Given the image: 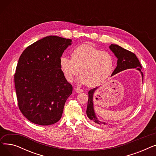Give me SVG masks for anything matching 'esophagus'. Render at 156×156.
Returning a JSON list of instances; mask_svg holds the SVG:
<instances>
[{
    "label": "esophagus",
    "instance_id": "esophagus-1",
    "mask_svg": "<svg viewBox=\"0 0 156 156\" xmlns=\"http://www.w3.org/2000/svg\"><path fill=\"white\" fill-rule=\"evenodd\" d=\"M75 90L76 92L77 93H80V92H82L83 90L82 89H80V88H75Z\"/></svg>",
    "mask_w": 156,
    "mask_h": 156
}]
</instances>
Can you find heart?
<instances>
[{"mask_svg": "<svg viewBox=\"0 0 156 156\" xmlns=\"http://www.w3.org/2000/svg\"><path fill=\"white\" fill-rule=\"evenodd\" d=\"M114 61L108 52L101 51L88 44H83L74 49L71 58L62 55L60 66L68 81L80 73V83L88 87L100 85L108 78L112 71Z\"/></svg>", "mask_w": 156, "mask_h": 156, "instance_id": "b5f03b06", "label": "heart"}]
</instances>
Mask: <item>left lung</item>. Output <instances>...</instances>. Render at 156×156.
<instances>
[{
    "mask_svg": "<svg viewBox=\"0 0 156 156\" xmlns=\"http://www.w3.org/2000/svg\"><path fill=\"white\" fill-rule=\"evenodd\" d=\"M109 48L118 58L117 66L116 69L114 70L111 76L116 75V74L122 71H124L128 69L135 68L137 70L140 71L143 79L144 75L142 72L141 71L142 66L140 64V61H139L136 55L134 53L130 52L126 50V49H125L116 44H111L109 46ZM97 88L98 87L94 88L88 92V99L86 112L88 118L90 120L93 121L97 125H105V122L101 121L96 117L94 109L93 96L95 91L97 89Z\"/></svg>",
    "mask_w": 156,
    "mask_h": 156,
    "instance_id": "1",
    "label": "left lung"
}]
</instances>
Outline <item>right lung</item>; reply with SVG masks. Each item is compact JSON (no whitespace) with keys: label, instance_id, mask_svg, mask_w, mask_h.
Instances as JSON below:
<instances>
[{"label":"right lung","instance_id":"add662e5","mask_svg":"<svg viewBox=\"0 0 156 156\" xmlns=\"http://www.w3.org/2000/svg\"><path fill=\"white\" fill-rule=\"evenodd\" d=\"M71 40L48 36L28 46L21 54L14 74L18 107L33 123L48 126L61 118L73 87L60 66Z\"/></svg>","mask_w":156,"mask_h":156}]
</instances>
